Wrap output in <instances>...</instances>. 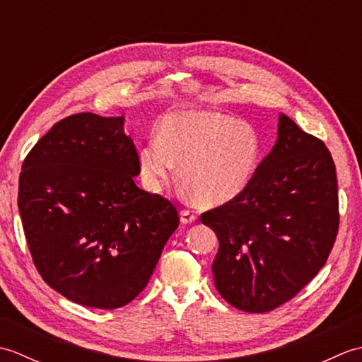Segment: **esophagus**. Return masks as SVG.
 Listing matches in <instances>:
<instances>
[{
	"label": "esophagus",
	"mask_w": 362,
	"mask_h": 362,
	"mask_svg": "<svg viewBox=\"0 0 362 362\" xmlns=\"http://www.w3.org/2000/svg\"><path fill=\"white\" fill-rule=\"evenodd\" d=\"M197 219L196 213L191 211V210H182L180 211V221L182 224H191V222H194Z\"/></svg>",
	"instance_id": "34e87169"
}]
</instances>
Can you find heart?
I'll return each mask as SVG.
<instances>
[{"label":"heart","instance_id":"heart-1","mask_svg":"<svg viewBox=\"0 0 362 362\" xmlns=\"http://www.w3.org/2000/svg\"><path fill=\"white\" fill-rule=\"evenodd\" d=\"M263 143L255 127L228 115L187 110L168 115L158 138L144 144L138 166L144 185L158 191L174 177L205 206H219L240 197L255 177Z\"/></svg>","mask_w":362,"mask_h":362}]
</instances>
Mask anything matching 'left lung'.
Here are the masks:
<instances>
[{"label":"left lung","instance_id":"1","mask_svg":"<svg viewBox=\"0 0 362 362\" xmlns=\"http://www.w3.org/2000/svg\"><path fill=\"white\" fill-rule=\"evenodd\" d=\"M250 187L201 214L219 240L214 286L245 313L279 308L327 263L339 228L336 166L324 141L286 115Z\"/></svg>","mask_w":362,"mask_h":362}]
</instances>
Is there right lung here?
Segmentation results:
<instances>
[{
  "mask_svg": "<svg viewBox=\"0 0 362 362\" xmlns=\"http://www.w3.org/2000/svg\"><path fill=\"white\" fill-rule=\"evenodd\" d=\"M138 152L124 117L56 122L23 161L18 210L42 279L74 303L121 308L146 288L175 206L135 185Z\"/></svg>",
  "mask_w": 362,
  "mask_h": 362,
  "instance_id": "obj_1",
  "label": "right lung"
}]
</instances>
